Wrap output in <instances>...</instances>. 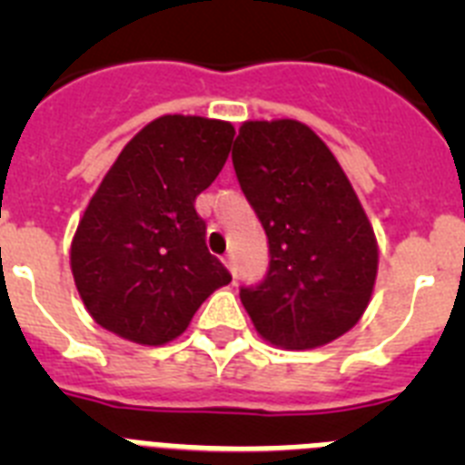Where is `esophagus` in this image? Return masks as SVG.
I'll use <instances>...</instances> for the list:
<instances>
[{
  "mask_svg": "<svg viewBox=\"0 0 465 465\" xmlns=\"http://www.w3.org/2000/svg\"><path fill=\"white\" fill-rule=\"evenodd\" d=\"M223 262H225V265H228V270H230V272H232V277H235V274H237L235 256H232V253H228V256H225V258H223Z\"/></svg>",
  "mask_w": 465,
  "mask_h": 465,
  "instance_id": "1",
  "label": "esophagus"
}]
</instances>
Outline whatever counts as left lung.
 <instances>
[{
  "label": "left lung",
  "mask_w": 465,
  "mask_h": 465,
  "mask_svg": "<svg viewBox=\"0 0 465 465\" xmlns=\"http://www.w3.org/2000/svg\"><path fill=\"white\" fill-rule=\"evenodd\" d=\"M232 167L268 235V272L240 286L256 331L283 349L344 335L371 302L377 242L335 155L302 123L249 121Z\"/></svg>",
  "instance_id": "left-lung-1"
}]
</instances>
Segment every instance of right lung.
<instances>
[{
	"mask_svg": "<svg viewBox=\"0 0 465 465\" xmlns=\"http://www.w3.org/2000/svg\"><path fill=\"white\" fill-rule=\"evenodd\" d=\"M232 137L223 121L155 118L106 172L72 242L74 282L102 328L165 344L230 283L209 253L195 197L223 170Z\"/></svg>",
	"mask_w": 465,
	"mask_h": 465,
	"instance_id": "1",
	"label": "right lung"
}]
</instances>
